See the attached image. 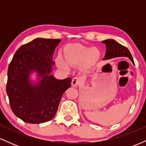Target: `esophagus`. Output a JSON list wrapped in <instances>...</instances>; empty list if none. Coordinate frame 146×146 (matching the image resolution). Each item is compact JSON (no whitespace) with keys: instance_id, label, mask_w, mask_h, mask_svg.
<instances>
[{"instance_id":"esophagus-1","label":"esophagus","mask_w":146,"mask_h":146,"mask_svg":"<svg viewBox=\"0 0 146 146\" xmlns=\"http://www.w3.org/2000/svg\"><path fill=\"white\" fill-rule=\"evenodd\" d=\"M81 83V80H80L79 78H74L72 80V82H71V84L72 86H74V87H76L80 85V84Z\"/></svg>"}]
</instances>
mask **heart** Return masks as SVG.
<instances>
[{
    "mask_svg": "<svg viewBox=\"0 0 146 146\" xmlns=\"http://www.w3.org/2000/svg\"><path fill=\"white\" fill-rule=\"evenodd\" d=\"M101 56V51L98 48L71 44L65 48V59L62 55H58L56 58V63L58 67L65 70L69 68V64L79 66L82 63L85 68H90L98 63Z\"/></svg>",
    "mask_w": 146,
    "mask_h": 146,
    "instance_id": "obj_1",
    "label": "heart"
}]
</instances>
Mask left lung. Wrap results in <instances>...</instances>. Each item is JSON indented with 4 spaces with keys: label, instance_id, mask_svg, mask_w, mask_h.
<instances>
[{
    "label": "left lung",
    "instance_id": "8db88e82",
    "mask_svg": "<svg viewBox=\"0 0 146 146\" xmlns=\"http://www.w3.org/2000/svg\"><path fill=\"white\" fill-rule=\"evenodd\" d=\"M102 42L106 44V51L104 60L118 58V57H127L130 59L133 64H135L131 53L125 46L120 44L119 43H118L113 39L105 40Z\"/></svg>",
    "mask_w": 146,
    "mask_h": 146
}]
</instances>
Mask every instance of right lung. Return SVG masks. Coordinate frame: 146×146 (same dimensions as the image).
I'll return each instance as SVG.
<instances>
[{
    "label": "right lung",
    "mask_w": 146,
    "mask_h": 146,
    "mask_svg": "<svg viewBox=\"0 0 146 146\" xmlns=\"http://www.w3.org/2000/svg\"><path fill=\"white\" fill-rule=\"evenodd\" d=\"M60 39L36 38L22 45L9 65L6 91L16 117L29 123H41L53 119L62 96L71 87V78L58 80L51 75L53 55ZM36 72V82L31 75Z\"/></svg>",
    "instance_id": "obj_1"
}]
</instances>
